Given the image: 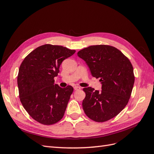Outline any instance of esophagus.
Instances as JSON below:
<instances>
[{
  "mask_svg": "<svg viewBox=\"0 0 154 154\" xmlns=\"http://www.w3.org/2000/svg\"><path fill=\"white\" fill-rule=\"evenodd\" d=\"M74 90H75V91H78V90L81 89V87H78V86H75V87H74Z\"/></svg>",
  "mask_w": 154,
  "mask_h": 154,
  "instance_id": "esophagus-1",
  "label": "esophagus"
}]
</instances>
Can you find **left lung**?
Masks as SVG:
<instances>
[{
  "label": "left lung",
  "mask_w": 154,
  "mask_h": 154,
  "mask_svg": "<svg viewBox=\"0 0 154 154\" xmlns=\"http://www.w3.org/2000/svg\"><path fill=\"white\" fill-rule=\"evenodd\" d=\"M92 76L100 78L101 91L83 88L86 96L82 106L85 114L97 122L117 116L127 105L135 78L130 60L119 50L106 45H91L78 52Z\"/></svg>",
  "instance_id": "1"
}]
</instances>
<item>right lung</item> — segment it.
Wrapping results in <instances>:
<instances>
[{
	"instance_id": "1",
	"label": "right lung",
	"mask_w": 154,
	"mask_h": 154,
	"mask_svg": "<svg viewBox=\"0 0 154 154\" xmlns=\"http://www.w3.org/2000/svg\"><path fill=\"white\" fill-rule=\"evenodd\" d=\"M61 45L45 44L31 52L22 62L17 77L19 97L32 119L44 125L61 119L66 110L73 87L54 84L60 66L75 53Z\"/></svg>"
}]
</instances>
